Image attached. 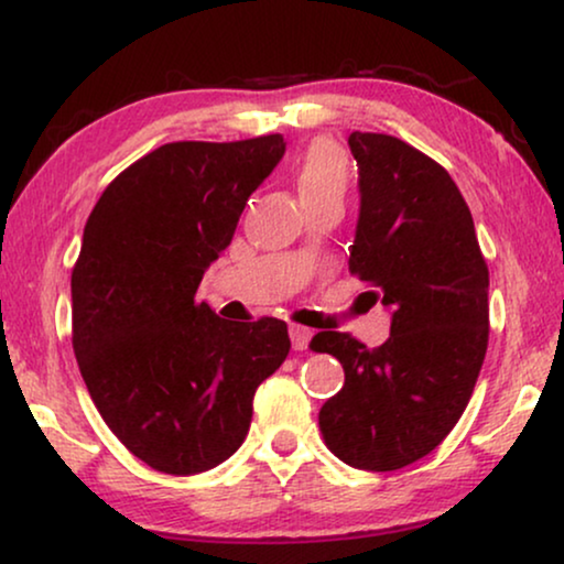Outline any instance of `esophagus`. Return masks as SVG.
Listing matches in <instances>:
<instances>
[{"label":"esophagus","instance_id":"34e87169","mask_svg":"<svg viewBox=\"0 0 564 564\" xmlns=\"http://www.w3.org/2000/svg\"><path fill=\"white\" fill-rule=\"evenodd\" d=\"M290 338H292V349L305 351L307 344H311V338H313V330L303 328V326H290Z\"/></svg>","mask_w":564,"mask_h":564}]
</instances>
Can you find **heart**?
<instances>
[{"label": "heart", "mask_w": 564, "mask_h": 564, "mask_svg": "<svg viewBox=\"0 0 564 564\" xmlns=\"http://www.w3.org/2000/svg\"><path fill=\"white\" fill-rule=\"evenodd\" d=\"M295 184L300 203H313L321 197H344L346 184H349V166H346L344 153L334 143H313L300 161Z\"/></svg>", "instance_id": "heart-1"}]
</instances>
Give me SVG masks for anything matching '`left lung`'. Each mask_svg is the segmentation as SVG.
Returning a JSON list of instances; mask_svg holds the SVG:
<instances>
[{"label":"left lung","instance_id":"8db88e82","mask_svg":"<svg viewBox=\"0 0 564 564\" xmlns=\"http://www.w3.org/2000/svg\"><path fill=\"white\" fill-rule=\"evenodd\" d=\"M349 149L359 169L349 269L390 311V338L380 349L336 330L313 338L346 375L318 423L346 465L392 473L434 452L465 413L488 349V264L473 213L436 161L359 130Z\"/></svg>","mask_w":564,"mask_h":564}]
</instances>
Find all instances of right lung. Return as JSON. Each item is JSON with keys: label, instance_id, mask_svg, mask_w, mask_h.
<instances>
[{"label": "right lung", "instance_id": "1", "mask_svg": "<svg viewBox=\"0 0 564 564\" xmlns=\"http://www.w3.org/2000/svg\"><path fill=\"white\" fill-rule=\"evenodd\" d=\"M284 145L280 133L161 145L102 192L84 226L76 361L112 434L159 473L226 462L249 434L253 392L290 354L284 321L228 323L195 300Z\"/></svg>", "mask_w": 564, "mask_h": 564}]
</instances>
